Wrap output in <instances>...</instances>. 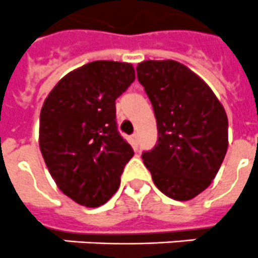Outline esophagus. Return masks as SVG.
Here are the masks:
<instances>
[{
    "label": "esophagus",
    "mask_w": 258,
    "mask_h": 258,
    "mask_svg": "<svg viewBox=\"0 0 258 258\" xmlns=\"http://www.w3.org/2000/svg\"><path fill=\"white\" fill-rule=\"evenodd\" d=\"M130 140H131L132 147L135 148V149H138V148H139V136H138V134H134V135L130 138Z\"/></svg>",
    "instance_id": "esophagus-1"
}]
</instances>
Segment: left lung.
<instances>
[{
	"instance_id": "obj_1",
	"label": "left lung",
	"mask_w": 258,
	"mask_h": 258,
	"mask_svg": "<svg viewBox=\"0 0 258 258\" xmlns=\"http://www.w3.org/2000/svg\"><path fill=\"white\" fill-rule=\"evenodd\" d=\"M139 83L153 106L158 138L142 158L154 184L174 200H191L216 178L227 152L228 120L212 89L176 61H144Z\"/></svg>"
}]
</instances>
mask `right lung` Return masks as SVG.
Returning a JSON list of instances; mask_svg holds the SVG:
<instances>
[{"label": "right lung", "instance_id": "add662e5", "mask_svg": "<svg viewBox=\"0 0 258 258\" xmlns=\"http://www.w3.org/2000/svg\"><path fill=\"white\" fill-rule=\"evenodd\" d=\"M134 80L130 63L91 62L62 78L42 105L44 161L58 188L80 205L106 203L134 156L115 119V100Z\"/></svg>", "mask_w": 258, "mask_h": 258}]
</instances>
